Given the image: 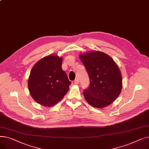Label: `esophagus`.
Listing matches in <instances>:
<instances>
[{"instance_id": "34e87169", "label": "esophagus", "mask_w": 149, "mask_h": 149, "mask_svg": "<svg viewBox=\"0 0 149 149\" xmlns=\"http://www.w3.org/2000/svg\"><path fill=\"white\" fill-rule=\"evenodd\" d=\"M74 84H78L79 83V79H76L74 80Z\"/></svg>"}]
</instances>
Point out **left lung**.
I'll list each match as a JSON object with an SVG mask.
<instances>
[{
  "label": "left lung",
  "mask_w": 149,
  "mask_h": 149,
  "mask_svg": "<svg viewBox=\"0 0 149 149\" xmlns=\"http://www.w3.org/2000/svg\"><path fill=\"white\" fill-rule=\"evenodd\" d=\"M80 58L89 75L90 85L84 97L92 106L103 108L118 98L122 88L120 70L113 60L101 51L81 54Z\"/></svg>",
  "instance_id": "obj_1"
}]
</instances>
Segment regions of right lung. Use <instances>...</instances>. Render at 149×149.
Returning <instances> with one entry per match:
<instances>
[{
  "label": "right lung",
  "instance_id": "obj_1",
  "mask_svg": "<svg viewBox=\"0 0 149 149\" xmlns=\"http://www.w3.org/2000/svg\"><path fill=\"white\" fill-rule=\"evenodd\" d=\"M62 58L56 55L46 56L31 69L28 85L30 94L36 102L51 107L60 101L71 84L61 68Z\"/></svg>",
  "mask_w": 149,
  "mask_h": 149
}]
</instances>
